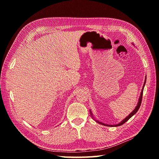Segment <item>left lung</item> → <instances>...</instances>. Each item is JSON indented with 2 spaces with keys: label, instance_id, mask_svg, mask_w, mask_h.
I'll return each instance as SVG.
<instances>
[{
  "label": "left lung",
  "instance_id": "left-lung-1",
  "mask_svg": "<svg viewBox=\"0 0 159 159\" xmlns=\"http://www.w3.org/2000/svg\"><path fill=\"white\" fill-rule=\"evenodd\" d=\"M146 80H145L144 84H143V88H142V90H141V95H140V96H139V101H138L137 105V107H135V109H134L133 110V112H131V113H130L129 115H128V116H127L126 118H125L124 120H123L122 121H121L120 123L117 124H116V125H109V124H104V123H102V122H100V121H98V120H96V122L99 123V124H102V125H104V126H121V125L124 124L125 122H126V121H127L128 120L130 119V118L131 117H133V116H134V115L135 114V113L137 112L138 110H139V107H140V106H141V100H142V97H143V88H144L145 84H146ZM90 113H91V115H92V117H93V114H92V111H90ZM93 118H94V117H93Z\"/></svg>",
  "mask_w": 159,
  "mask_h": 159
}]
</instances>
